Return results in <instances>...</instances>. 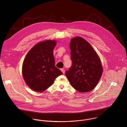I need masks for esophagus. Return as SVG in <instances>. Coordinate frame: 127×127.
<instances>
[{"label": "esophagus", "instance_id": "obj_1", "mask_svg": "<svg viewBox=\"0 0 127 127\" xmlns=\"http://www.w3.org/2000/svg\"><path fill=\"white\" fill-rule=\"evenodd\" d=\"M61 71H62V72H63V74H64V73H65V71H64V68H62V69H61Z\"/></svg>", "mask_w": 127, "mask_h": 127}]
</instances>
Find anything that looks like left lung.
Returning a JSON list of instances; mask_svg holds the SVG:
<instances>
[{
	"instance_id": "8db88e82",
	"label": "left lung",
	"mask_w": 127,
	"mask_h": 127,
	"mask_svg": "<svg viewBox=\"0 0 127 127\" xmlns=\"http://www.w3.org/2000/svg\"><path fill=\"white\" fill-rule=\"evenodd\" d=\"M72 65L65 75L71 85L80 92L92 91L97 86L103 73L98 55L83 38H72L70 43Z\"/></svg>"
}]
</instances>
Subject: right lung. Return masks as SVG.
<instances>
[{
	"label": "right lung",
	"instance_id": "1",
	"mask_svg": "<svg viewBox=\"0 0 127 127\" xmlns=\"http://www.w3.org/2000/svg\"><path fill=\"white\" fill-rule=\"evenodd\" d=\"M54 40H47L36 44L26 55L22 64V73L29 87L37 92L50 87L62 72L55 64Z\"/></svg>",
	"mask_w": 127,
	"mask_h": 127
}]
</instances>
